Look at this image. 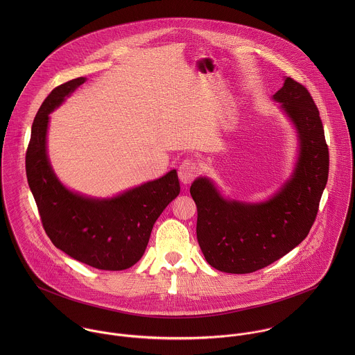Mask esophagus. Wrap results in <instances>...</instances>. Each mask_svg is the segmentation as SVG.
<instances>
[{
  "label": "esophagus",
  "mask_w": 355,
  "mask_h": 355,
  "mask_svg": "<svg viewBox=\"0 0 355 355\" xmlns=\"http://www.w3.org/2000/svg\"><path fill=\"white\" fill-rule=\"evenodd\" d=\"M200 173V165L197 161L194 159H184L179 169H178V175H179V179L183 184H190L194 182V179L198 176Z\"/></svg>",
  "instance_id": "1"
}]
</instances>
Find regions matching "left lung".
I'll return each instance as SVG.
<instances>
[{
  "mask_svg": "<svg viewBox=\"0 0 355 355\" xmlns=\"http://www.w3.org/2000/svg\"><path fill=\"white\" fill-rule=\"evenodd\" d=\"M298 130L301 153L293 178L268 202L227 201L206 178L190 194L197 205V239L217 270L252 273L297 248L307 236L325 189L329 152L320 112L304 85L293 78L273 96Z\"/></svg>",
  "mask_w": 355,
  "mask_h": 355,
  "instance_id": "obj_1",
  "label": "left lung"
}]
</instances>
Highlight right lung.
<instances>
[{
  "instance_id": "right-lung-1",
  "label": "right lung",
  "mask_w": 355,
  "mask_h": 355,
  "mask_svg": "<svg viewBox=\"0 0 355 355\" xmlns=\"http://www.w3.org/2000/svg\"><path fill=\"white\" fill-rule=\"evenodd\" d=\"M85 80L57 86L41 105L26 153L27 180L57 249L97 269L123 270L145 253L155 220L180 193L179 179L173 169L112 200L85 198L58 182L46 155L49 113Z\"/></svg>"
}]
</instances>
